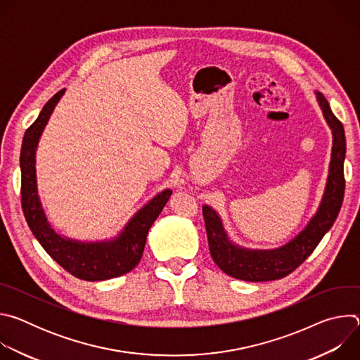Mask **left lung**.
Returning a JSON list of instances; mask_svg holds the SVG:
<instances>
[{"label": "left lung", "instance_id": "obj_1", "mask_svg": "<svg viewBox=\"0 0 360 360\" xmlns=\"http://www.w3.org/2000/svg\"><path fill=\"white\" fill-rule=\"evenodd\" d=\"M316 99L332 131L333 142L329 174L321 205L303 231L281 248L248 249L231 240L215 210L208 205L202 207L212 259L221 271L232 278L246 282H266L285 278L304 262L338 218L345 195V129L342 122L333 115L328 99L321 92H316Z\"/></svg>", "mask_w": 360, "mask_h": 360}]
</instances>
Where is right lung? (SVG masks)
<instances>
[{"instance_id": "add662e5", "label": "right lung", "mask_w": 360, "mask_h": 360, "mask_svg": "<svg viewBox=\"0 0 360 360\" xmlns=\"http://www.w3.org/2000/svg\"><path fill=\"white\" fill-rule=\"evenodd\" d=\"M64 92L65 89H61L51 98L35 122L25 131L20 157L22 211L35 239L67 272L82 281H107L128 274L139 264L148 231L162 212L172 191L165 189L153 196L115 238L82 242L56 232L45 215L38 195L35 153L42 131Z\"/></svg>"}]
</instances>
